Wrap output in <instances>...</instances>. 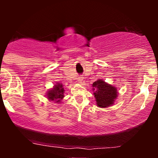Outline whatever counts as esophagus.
Segmentation results:
<instances>
[{
	"label": "esophagus",
	"mask_w": 158,
	"mask_h": 158,
	"mask_svg": "<svg viewBox=\"0 0 158 158\" xmlns=\"http://www.w3.org/2000/svg\"><path fill=\"white\" fill-rule=\"evenodd\" d=\"M78 81H79V82H81V81H83V78L82 77H79V79H78Z\"/></svg>",
	"instance_id": "obj_1"
}]
</instances>
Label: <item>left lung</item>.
I'll list each match as a JSON object with an SVG mask.
<instances>
[{"label":"left lung","mask_w":158,"mask_h":158,"mask_svg":"<svg viewBox=\"0 0 158 158\" xmlns=\"http://www.w3.org/2000/svg\"><path fill=\"white\" fill-rule=\"evenodd\" d=\"M94 95L96 98L97 106L100 108H107L112 106L117 97V90L115 87L105 82V81L99 80L93 83Z\"/></svg>","instance_id":"1"}]
</instances>
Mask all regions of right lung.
<instances>
[{
    "mask_svg": "<svg viewBox=\"0 0 158 158\" xmlns=\"http://www.w3.org/2000/svg\"><path fill=\"white\" fill-rule=\"evenodd\" d=\"M64 89L63 85L60 83H57L54 85L53 88L48 92V97L50 101H54L56 103L61 102V100L64 97Z\"/></svg>",
    "mask_w": 158,
    "mask_h": 158,
    "instance_id": "add662e5",
    "label": "right lung"
}]
</instances>
